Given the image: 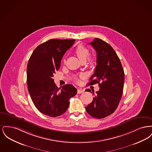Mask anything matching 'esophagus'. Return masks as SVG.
Instances as JSON below:
<instances>
[{
    "label": "esophagus",
    "instance_id": "1",
    "mask_svg": "<svg viewBox=\"0 0 152 152\" xmlns=\"http://www.w3.org/2000/svg\"><path fill=\"white\" fill-rule=\"evenodd\" d=\"M83 92H84V91H83L82 89H81V88H79V89H77V94H81V93H83Z\"/></svg>",
    "mask_w": 152,
    "mask_h": 152
}]
</instances>
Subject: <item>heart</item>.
Segmentation results:
<instances>
[{"label":"heart","mask_w":152,"mask_h":152,"mask_svg":"<svg viewBox=\"0 0 152 152\" xmlns=\"http://www.w3.org/2000/svg\"><path fill=\"white\" fill-rule=\"evenodd\" d=\"M75 53L76 54V55L77 56V57L79 58L80 59V60L81 61H86L87 58L89 55V50L86 48L85 46L83 45H79L75 49ZM89 61L91 63H94V58H89ZM84 77V75H80V77ZM75 79L76 81H79V79L78 77H75Z\"/></svg>","instance_id":"b5f03b06"}]
</instances>
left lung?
Wrapping results in <instances>:
<instances>
[{
  "instance_id": "1",
  "label": "left lung",
  "mask_w": 152,
  "mask_h": 152,
  "mask_svg": "<svg viewBox=\"0 0 152 152\" xmlns=\"http://www.w3.org/2000/svg\"><path fill=\"white\" fill-rule=\"evenodd\" d=\"M89 44L96 51L97 65L88 84L98 83L100 89L95 94L93 91L95 96L86 109L87 113L93 117L102 118L113 113L121 100L124 72L120 58L108 43L95 38ZM86 91L91 92L90 89Z\"/></svg>"
}]
</instances>
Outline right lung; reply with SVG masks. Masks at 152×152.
Returning a JSON list of instances; mask_svg holds the SVG:
<instances>
[{
	"label": "right lung",
	"instance_id": "1",
	"mask_svg": "<svg viewBox=\"0 0 152 152\" xmlns=\"http://www.w3.org/2000/svg\"><path fill=\"white\" fill-rule=\"evenodd\" d=\"M75 41L50 39L37 46L29 58L27 68L28 90L36 108L45 115L55 117L64 113L69 99L77 94L72 85L58 88L53 79V74L60 67L61 58Z\"/></svg>",
	"mask_w": 152,
	"mask_h": 152
}]
</instances>
